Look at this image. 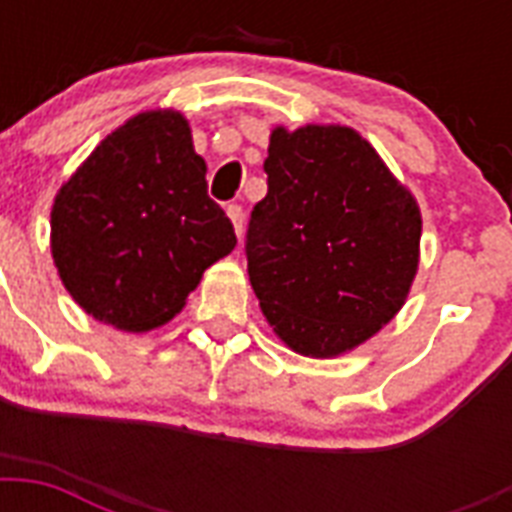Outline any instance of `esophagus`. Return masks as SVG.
Instances as JSON below:
<instances>
[{
	"instance_id": "obj_1",
	"label": "esophagus",
	"mask_w": 512,
	"mask_h": 512,
	"mask_svg": "<svg viewBox=\"0 0 512 512\" xmlns=\"http://www.w3.org/2000/svg\"><path fill=\"white\" fill-rule=\"evenodd\" d=\"M225 212H228V217H231L233 228H236V233H244V209H241V204H228L225 207Z\"/></svg>"
}]
</instances>
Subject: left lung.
I'll list each match as a JSON object with an SVG mask.
<instances>
[{"label": "left lung", "instance_id": "obj_1", "mask_svg": "<svg viewBox=\"0 0 512 512\" xmlns=\"http://www.w3.org/2000/svg\"><path fill=\"white\" fill-rule=\"evenodd\" d=\"M268 193L247 225V268L289 348L327 358L388 324L420 257V209L348 127L273 130Z\"/></svg>", "mask_w": 512, "mask_h": 512}]
</instances>
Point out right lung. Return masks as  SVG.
Wrapping results in <instances>:
<instances>
[{"mask_svg":"<svg viewBox=\"0 0 512 512\" xmlns=\"http://www.w3.org/2000/svg\"><path fill=\"white\" fill-rule=\"evenodd\" d=\"M204 175L188 124L170 111L135 116L92 151L52 207L55 268L84 311L146 332L183 308L236 247Z\"/></svg>","mask_w":512,"mask_h":512,"instance_id":"add662e5","label":"right lung"}]
</instances>
